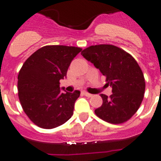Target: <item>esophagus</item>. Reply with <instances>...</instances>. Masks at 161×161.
Segmentation results:
<instances>
[{
    "label": "esophagus",
    "mask_w": 161,
    "mask_h": 161,
    "mask_svg": "<svg viewBox=\"0 0 161 161\" xmlns=\"http://www.w3.org/2000/svg\"><path fill=\"white\" fill-rule=\"evenodd\" d=\"M83 94H84V95H85V96H87V97H92V96H93V94H89V93H88V92H86V91H83Z\"/></svg>",
    "instance_id": "obj_1"
}]
</instances>
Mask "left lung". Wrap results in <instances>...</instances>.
<instances>
[{"label": "left lung", "mask_w": 161, "mask_h": 161, "mask_svg": "<svg viewBox=\"0 0 161 161\" xmlns=\"http://www.w3.org/2000/svg\"><path fill=\"white\" fill-rule=\"evenodd\" d=\"M81 55L106 77L112 88L110 97L100 94L103 104L94 110L97 116L112 124L129 120L138 110L145 91V81L138 62L112 45H92Z\"/></svg>", "instance_id": "1"}]
</instances>
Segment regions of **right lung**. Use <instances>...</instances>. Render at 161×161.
<instances>
[{
  "instance_id": "1",
  "label": "right lung",
  "mask_w": 161,
  "mask_h": 161,
  "mask_svg": "<svg viewBox=\"0 0 161 161\" xmlns=\"http://www.w3.org/2000/svg\"><path fill=\"white\" fill-rule=\"evenodd\" d=\"M81 51L74 46L46 45L23 63L18 77V97L24 112L38 127L55 128L72 116L80 91L61 92L60 80L67 77L71 62Z\"/></svg>"
}]
</instances>
